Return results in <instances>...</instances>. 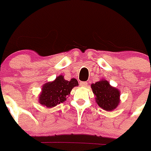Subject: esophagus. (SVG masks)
I'll use <instances>...</instances> for the list:
<instances>
[{
  "label": "esophagus",
  "instance_id": "esophagus-1",
  "mask_svg": "<svg viewBox=\"0 0 151 151\" xmlns=\"http://www.w3.org/2000/svg\"><path fill=\"white\" fill-rule=\"evenodd\" d=\"M80 85L81 87H87L88 86V83L87 82H80Z\"/></svg>",
  "mask_w": 151,
  "mask_h": 151
}]
</instances>
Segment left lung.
Masks as SVG:
<instances>
[{
	"instance_id": "1",
	"label": "left lung",
	"mask_w": 151,
	"mask_h": 151,
	"mask_svg": "<svg viewBox=\"0 0 151 151\" xmlns=\"http://www.w3.org/2000/svg\"><path fill=\"white\" fill-rule=\"evenodd\" d=\"M96 101L100 107L106 111L115 109L119 104L120 91L111 86L106 80H102L91 85Z\"/></svg>"
}]
</instances>
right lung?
<instances>
[{
  "label": "right lung",
  "mask_w": 151,
  "mask_h": 151,
  "mask_svg": "<svg viewBox=\"0 0 151 151\" xmlns=\"http://www.w3.org/2000/svg\"><path fill=\"white\" fill-rule=\"evenodd\" d=\"M77 85L78 82L76 79L72 78L68 81L63 78V76H58L54 81L43 85L39 98V103L47 108L54 107L66 101L72 88Z\"/></svg>",
  "instance_id": "1"
}]
</instances>
